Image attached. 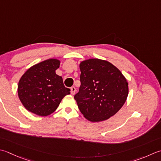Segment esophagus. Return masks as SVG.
Here are the masks:
<instances>
[{
	"instance_id": "1",
	"label": "esophagus",
	"mask_w": 161,
	"mask_h": 161,
	"mask_svg": "<svg viewBox=\"0 0 161 161\" xmlns=\"http://www.w3.org/2000/svg\"><path fill=\"white\" fill-rule=\"evenodd\" d=\"M75 92H76V89H75V86H72L71 89H70V93L72 96L75 95Z\"/></svg>"
}]
</instances>
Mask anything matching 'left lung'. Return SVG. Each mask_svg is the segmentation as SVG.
<instances>
[{"label":"left lung","mask_w":161,"mask_h":161,"mask_svg":"<svg viewBox=\"0 0 161 161\" xmlns=\"http://www.w3.org/2000/svg\"><path fill=\"white\" fill-rule=\"evenodd\" d=\"M81 85L74 96L78 108L87 120H107L117 113L126 101L128 84L121 72L105 60L81 61Z\"/></svg>","instance_id":"1"}]
</instances>
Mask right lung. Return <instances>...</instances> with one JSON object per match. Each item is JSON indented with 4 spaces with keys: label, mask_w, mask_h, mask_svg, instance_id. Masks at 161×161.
Segmentation results:
<instances>
[{
    "label": "right lung",
    "mask_w": 161,
    "mask_h": 161,
    "mask_svg": "<svg viewBox=\"0 0 161 161\" xmlns=\"http://www.w3.org/2000/svg\"><path fill=\"white\" fill-rule=\"evenodd\" d=\"M59 65V60L49 58L33 65L22 75L18 84V96L28 111L41 116H48L70 93L62 77L56 74Z\"/></svg>",
    "instance_id": "add662e5"
}]
</instances>
